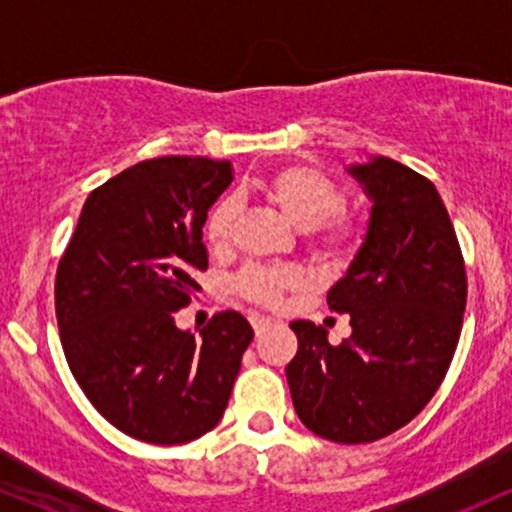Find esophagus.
Wrapping results in <instances>:
<instances>
[{
  "instance_id": "1",
  "label": "esophagus",
  "mask_w": 512,
  "mask_h": 512,
  "mask_svg": "<svg viewBox=\"0 0 512 512\" xmlns=\"http://www.w3.org/2000/svg\"><path fill=\"white\" fill-rule=\"evenodd\" d=\"M250 322H252V327H255L257 337H260V334L267 330V327H272V317H264V315H252Z\"/></svg>"
}]
</instances>
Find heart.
I'll return each instance as SVG.
<instances>
[{
  "label": "heart",
  "mask_w": 512,
  "mask_h": 512,
  "mask_svg": "<svg viewBox=\"0 0 512 512\" xmlns=\"http://www.w3.org/2000/svg\"><path fill=\"white\" fill-rule=\"evenodd\" d=\"M255 190L267 202H272L291 226L310 233L317 255L342 257L354 245V226L344 219L330 221V216L342 204V192L320 170L305 166L276 168L255 182ZM233 223H236V204L231 199H223L211 209L207 219V240L211 248H228ZM298 284H301V274L293 272V269L252 267L240 276L238 289L250 301L276 305L284 291L296 289Z\"/></svg>",
  "instance_id": "obj_1"
}]
</instances>
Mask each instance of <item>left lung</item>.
<instances>
[{"instance_id": "8db88e82", "label": "left lung", "mask_w": 512, "mask_h": 512, "mask_svg": "<svg viewBox=\"0 0 512 512\" xmlns=\"http://www.w3.org/2000/svg\"><path fill=\"white\" fill-rule=\"evenodd\" d=\"M370 209L349 267L327 293L349 313L351 337L293 320L298 354L286 366L293 407L315 436L373 443L407 426L448 373L462 330L467 279L436 185L387 156L351 163Z\"/></svg>"}]
</instances>
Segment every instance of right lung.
I'll return each mask as SVG.
<instances>
[{
	"mask_svg": "<svg viewBox=\"0 0 512 512\" xmlns=\"http://www.w3.org/2000/svg\"><path fill=\"white\" fill-rule=\"evenodd\" d=\"M233 182L231 161L163 156L88 195L55 281L76 383L105 419L154 445L197 440L221 421L250 322L223 310L199 334L175 325L207 269L202 228Z\"/></svg>",
	"mask_w": 512,
	"mask_h": 512,
	"instance_id": "1",
	"label": "right lung"
}]
</instances>
